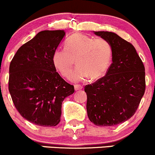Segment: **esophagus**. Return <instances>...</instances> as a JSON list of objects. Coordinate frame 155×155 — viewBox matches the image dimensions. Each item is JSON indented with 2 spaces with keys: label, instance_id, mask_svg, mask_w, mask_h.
<instances>
[{
  "label": "esophagus",
  "instance_id": "1",
  "mask_svg": "<svg viewBox=\"0 0 155 155\" xmlns=\"http://www.w3.org/2000/svg\"><path fill=\"white\" fill-rule=\"evenodd\" d=\"M74 89H75L76 91L81 90V89H83V86H81V85H78V84H75V85H74Z\"/></svg>",
  "mask_w": 155,
  "mask_h": 155
}]
</instances>
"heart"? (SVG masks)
<instances>
[{
  "mask_svg": "<svg viewBox=\"0 0 155 155\" xmlns=\"http://www.w3.org/2000/svg\"><path fill=\"white\" fill-rule=\"evenodd\" d=\"M111 58L112 47L109 41L77 34L66 40L65 49L54 51L52 63L64 77L69 78L76 60L78 66L72 80L82 81L89 77L92 80L103 77L110 66Z\"/></svg>",
  "mask_w": 155,
  "mask_h": 155,
  "instance_id": "b5f03b06",
  "label": "heart"
}]
</instances>
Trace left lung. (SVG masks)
Returning <instances> with one entry per match:
<instances>
[{"instance_id": "obj_1", "label": "left lung", "mask_w": 155, "mask_h": 155, "mask_svg": "<svg viewBox=\"0 0 155 155\" xmlns=\"http://www.w3.org/2000/svg\"><path fill=\"white\" fill-rule=\"evenodd\" d=\"M112 47V63L106 75L86 85L89 119L98 126H112L131 118L146 89L145 67L132 44L111 31H94Z\"/></svg>"}]
</instances>
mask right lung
I'll return each mask as SVG.
<instances>
[{"mask_svg": "<svg viewBox=\"0 0 155 155\" xmlns=\"http://www.w3.org/2000/svg\"><path fill=\"white\" fill-rule=\"evenodd\" d=\"M64 30H45L18 49L9 65V91L21 116L41 126L61 121L64 100L74 91L56 71L52 55Z\"/></svg>", "mask_w": 155, "mask_h": 155, "instance_id": "obj_1", "label": "right lung"}]
</instances>
